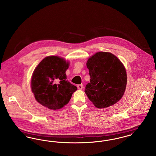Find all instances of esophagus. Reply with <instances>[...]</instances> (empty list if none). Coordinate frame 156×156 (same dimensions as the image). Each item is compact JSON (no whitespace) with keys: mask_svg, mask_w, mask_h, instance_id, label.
Here are the masks:
<instances>
[{"mask_svg":"<svg viewBox=\"0 0 156 156\" xmlns=\"http://www.w3.org/2000/svg\"><path fill=\"white\" fill-rule=\"evenodd\" d=\"M77 88H78V89H82V88H83V85L81 84V85H77Z\"/></svg>","mask_w":156,"mask_h":156,"instance_id":"34e87169","label":"esophagus"}]
</instances>
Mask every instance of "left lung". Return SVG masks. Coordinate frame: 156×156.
<instances>
[{"instance_id":"8db88e82","label":"left lung","mask_w":156,"mask_h":156,"mask_svg":"<svg viewBox=\"0 0 156 156\" xmlns=\"http://www.w3.org/2000/svg\"><path fill=\"white\" fill-rule=\"evenodd\" d=\"M90 82L85 92L95 107L108 108L123 97L127 83L123 64L117 57L108 52H98L87 62Z\"/></svg>"}]
</instances>
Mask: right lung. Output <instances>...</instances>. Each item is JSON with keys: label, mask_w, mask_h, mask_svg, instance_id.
Wrapping results in <instances>:
<instances>
[{"label": "right lung", "mask_w": 156, "mask_h": 156, "mask_svg": "<svg viewBox=\"0 0 156 156\" xmlns=\"http://www.w3.org/2000/svg\"><path fill=\"white\" fill-rule=\"evenodd\" d=\"M69 62L57 56L43 59L34 69L31 87L35 99L45 107L58 110L67 105L76 87L66 80Z\"/></svg>", "instance_id": "right-lung-1"}]
</instances>
